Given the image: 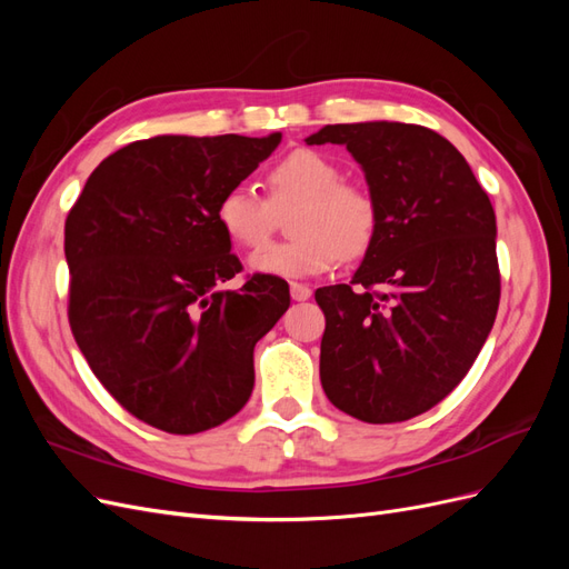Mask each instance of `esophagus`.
Instances as JSON below:
<instances>
[{
  "instance_id": "obj_1",
  "label": "esophagus",
  "mask_w": 569,
  "mask_h": 569,
  "mask_svg": "<svg viewBox=\"0 0 569 569\" xmlns=\"http://www.w3.org/2000/svg\"><path fill=\"white\" fill-rule=\"evenodd\" d=\"M289 291H291V299H295V301H308V299H311V295H313L311 287L299 284V282L291 284V287H289Z\"/></svg>"
}]
</instances>
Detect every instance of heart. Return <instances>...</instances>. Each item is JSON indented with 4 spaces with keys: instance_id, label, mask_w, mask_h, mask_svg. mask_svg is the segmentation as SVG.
I'll list each match as a JSON object with an SVG mask.
<instances>
[{
    "instance_id": "obj_1",
    "label": "heart",
    "mask_w": 569,
    "mask_h": 569,
    "mask_svg": "<svg viewBox=\"0 0 569 569\" xmlns=\"http://www.w3.org/2000/svg\"><path fill=\"white\" fill-rule=\"evenodd\" d=\"M270 199L251 184H232L216 203V218L234 244L256 249L270 237L278 211L299 203L291 218L297 239L249 256L258 274L306 280L332 270L339 258L363 256L380 230V209L368 189L343 182V170L311 149H297L268 173Z\"/></svg>"
}]
</instances>
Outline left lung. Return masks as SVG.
<instances>
[{
  "label": "left lung",
  "instance_id": "1",
  "mask_svg": "<svg viewBox=\"0 0 569 569\" xmlns=\"http://www.w3.org/2000/svg\"><path fill=\"white\" fill-rule=\"evenodd\" d=\"M306 144L347 147L380 209L351 284L316 291L322 389L363 422L410 420L460 385L493 327V206L462 153L422 126H325Z\"/></svg>",
  "mask_w": 569,
  "mask_h": 569
}]
</instances>
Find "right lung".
<instances>
[{"label": "right lung", "mask_w": 569, "mask_h": 569, "mask_svg": "<svg viewBox=\"0 0 569 569\" xmlns=\"http://www.w3.org/2000/svg\"><path fill=\"white\" fill-rule=\"evenodd\" d=\"M282 142L159 134L101 161L66 218L68 322L97 380L168 435L218 427L249 401L253 347L289 308V287L242 272L216 218L228 187Z\"/></svg>", "instance_id": "right-lung-1"}]
</instances>
